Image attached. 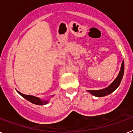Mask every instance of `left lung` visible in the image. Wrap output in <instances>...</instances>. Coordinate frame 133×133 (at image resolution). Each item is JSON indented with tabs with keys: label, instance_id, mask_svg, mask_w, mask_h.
Wrapping results in <instances>:
<instances>
[{
	"label": "left lung",
	"instance_id": "1",
	"mask_svg": "<svg viewBox=\"0 0 133 133\" xmlns=\"http://www.w3.org/2000/svg\"><path fill=\"white\" fill-rule=\"evenodd\" d=\"M124 72V63L123 61L122 63L121 68H120V70L119 72V74H118V76L116 78V79L114 80L113 82L110 84V85L108 86V87L100 89V90H88L87 92L91 93L92 95L97 97H105V96L111 94V92H113L120 85L122 79L123 78Z\"/></svg>",
	"mask_w": 133,
	"mask_h": 133
}]
</instances>
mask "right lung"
I'll list each match as a JSON object with an SVG mask.
<instances>
[{"mask_svg":"<svg viewBox=\"0 0 133 133\" xmlns=\"http://www.w3.org/2000/svg\"><path fill=\"white\" fill-rule=\"evenodd\" d=\"M19 94L21 96H22L24 99H25L26 100H28L30 102L34 103L36 105H46L49 103V99L48 100H42V99H40V98L37 97H35V96L32 95H24L22 92H20L19 91H17ZM54 95L51 96V97H53Z\"/></svg>","mask_w":133,"mask_h":133,"instance_id":"right-lung-1","label":"right lung"}]
</instances>
